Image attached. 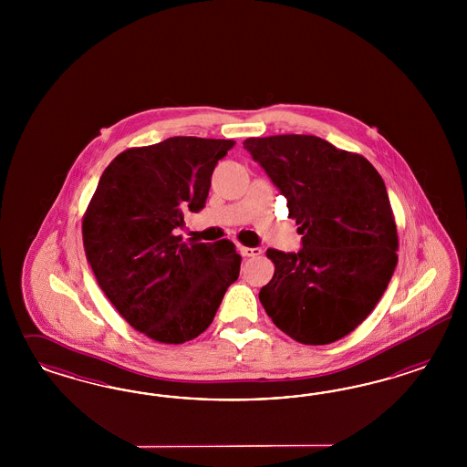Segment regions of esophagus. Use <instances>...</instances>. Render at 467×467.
I'll return each instance as SVG.
<instances>
[{"instance_id":"obj_1","label":"esophagus","mask_w":467,"mask_h":467,"mask_svg":"<svg viewBox=\"0 0 467 467\" xmlns=\"http://www.w3.org/2000/svg\"><path fill=\"white\" fill-rule=\"evenodd\" d=\"M240 254L243 256H246V258H250V256H258V254H262V248H248V246H240Z\"/></svg>"}]
</instances>
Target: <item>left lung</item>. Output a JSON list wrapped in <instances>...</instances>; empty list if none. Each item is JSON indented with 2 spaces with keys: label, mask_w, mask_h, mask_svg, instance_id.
I'll return each instance as SVG.
<instances>
[{
  "label": "left lung",
  "mask_w": 467,
  "mask_h": 467,
  "mask_svg": "<svg viewBox=\"0 0 467 467\" xmlns=\"http://www.w3.org/2000/svg\"><path fill=\"white\" fill-rule=\"evenodd\" d=\"M243 147L287 200L301 250H267L260 289L272 322L303 344H330L359 326L390 283L397 227L382 176L315 135L248 139Z\"/></svg>",
  "instance_id": "1"
}]
</instances>
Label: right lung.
Listing matches in <instances>:
<instances>
[{
    "label": "right lung",
    "instance_id": "1",
    "mask_svg": "<svg viewBox=\"0 0 467 467\" xmlns=\"http://www.w3.org/2000/svg\"><path fill=\"white\" fill-rule=\"evenodd\" d=\"M233 140L172 137L128 149L104 170L85 213L87 260L114 308L150 339L183 344L213 324L240 275L231 241H183Z\"/></svg>",
    "mask_w": 467,
    "mask_h": 467
}]
</instances>
